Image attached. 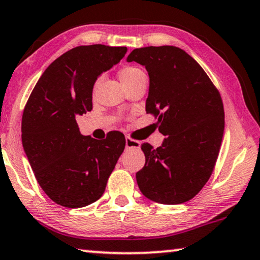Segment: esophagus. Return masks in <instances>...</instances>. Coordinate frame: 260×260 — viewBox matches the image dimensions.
Listing matches in <instances>:
<instances>
[{
	"label": "esophagus",
	"mask_w": 260,
	"mask_h": 260,
	"mask_svg": "<svg viewBox=\"0 0 260 260\" xmlns=\"http://www.w3.org/2000/svg\"><path fill=\"white\" fill-rule=\"evenodd\" d=\"M125 146L126 148H139L140 147V142L136 139H133L130 137L125 138Z\"/></svg>",
	"instance_id": "obj_1"
}]
</instances>
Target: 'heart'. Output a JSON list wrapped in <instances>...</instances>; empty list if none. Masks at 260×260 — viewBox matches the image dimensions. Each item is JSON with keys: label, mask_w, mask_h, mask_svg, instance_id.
<instances>
[{"label": "heart", "mask_w": 260, "mask_h": 260, "mask_svg": "<svg viewBox=\"0 0 260 260\" xmlns=\"http://www.w3.org/2000/svg\"><path fill=\"white\" fill-rule=\"evenodd\" d=\"M144 72L139 69V68L137 67H134V66H127V67H124L123 69L120 71V78L122 80V83L124 84V86H129V85H131L133 83H135L136 80L139 79L140 77H143ZM101 78L102 77H98L95 79L94 84H93V88L92 91L93 93H94L96 91L98 86H99V84L101 82Z\"/></svg>", "instance_id": "b5f03b06"}]
</instances>
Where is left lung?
<instances>
[{
	"label": "left lung",
	"instance_id": "8db88e82",
	"mask_svg": "<svg viewBox=\"0 0 260 260\" xmlns=\"http://www.w3.org/2000/svg\"><path fill=\"white\" fill-rule=\"evenodd\" d=\"M145 66L150 76L146 113L166 139L143 144L145 166L136 174L142 193L173 205L193 198L213 173L224 129L220 92L203 68L174 46L134 49L127 62Z\"/></svg>",
	"mask_w": 260,
	"mask_h": 260
}]
</instances>
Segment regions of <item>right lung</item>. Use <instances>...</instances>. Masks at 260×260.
Returning <instances> with one entry per match:
<instances>
[{"instance_id": "1", "label": "right lung", "mask_w": 260, "mask_h": 260, "mask_svg": "<svg viewBox=\"0 0 260 260\" xmlns=\"http://www.w3.org/2000/svg\"><path fill=\"white\" fill-rule=\"evenodd\" d=\"M126 50L105 45L70 49L47 68L25 105L24 151L41 189L58 205L78 208L96 202L124 151L120 131L104 140L82 136L76 117L91 112L98 76Z\"/></svg>"}]
</instances>
